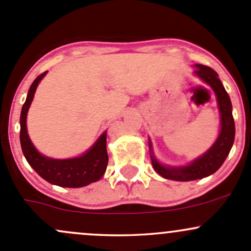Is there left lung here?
Here are the masks:
<instances>
[{"instance_id": "obj_1", "label": "left lung", "mask_w": 251, "mask_h": 251, "mask_svg": "<svg viewBox=\"0 0 251 251\" xmlns=\"http://www.w3.org/2000/svg\"><path fill=\"white\" fill-rule=\"evenodd\" d=\"M195 74L200 76L204 82L208 83L217 94L219 111L222 115V130L214 145L193 163L183 168H165L160 165L154 157H152V164L155 171L161 177L168 179L187 180L200 179L214 174L230 153L234 141V121L232 116V105L230 97L224 88L222 81L218 77L217 72L203 64H196Z\"/></svg>"}]
</instances>
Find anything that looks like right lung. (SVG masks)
I'll list each match as a JSON object with an SVG mask.
<instances>
[{
  "instance_id": "1",
  "label": "right lung",
  "mask_w": 251,
  "mask_h": 251,
  "mask_svg": "<svg viewBox=\"0 0 251 251\" xmlns=\"http://www.w3.org/2000/svg\"><path fill=\"white\" fill-rule=\"evenodd\" d=\"M47 73L48 72L42 73L32 82L28 90L27 98H26L25 104L23 105V110H21L20 142L23 153L34 171L51 184L67 188L85 187L90 183L100 179L106 170L107 161H109L106 152V133L99 137L93 147L81 157L63 159V160L47 158L42 155L34 148L28 137L27 128H26V116H27L28 107L32 103L37 86Z\"/></svg>"
}]
</instances>
